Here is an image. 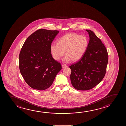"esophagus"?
Returning <instances> with one entry per match:
<instances>
[{"label":"esophagus","mask_w":126,"mask_h":126,"mask_svg":"<svg viewBox=\"0 0 126 126\" xmlns=\"http://www.w3.org/2000/svg\"><path fill=\"white\" fill-rule=\"evenodd\" d=\"M68 66L66 65L65 64H62V68H67Z\"/></svg>","instance_id":"34e87169"}]
</instances>
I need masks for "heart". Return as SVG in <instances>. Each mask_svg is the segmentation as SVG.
Instances as JSON below:
<instances>
[{
	"mask_svg": "<svg viewBox=\"0 0 126 126\" xmlns=\"http://www.w3.org/2000/svg\"><path fill=\"white\" fill-rule=\"evenodd\" d=\"M88 45L86 37L74 33H68L58 39V43H52L50 51L53 58L59 60L64 56L65 61L70 59L72 62L79 61L83 55Z\"/></svg>",
	"mask_w": 126,
	"mask_h": 126,
	"instance_id": "1",
	"label": "heart"
}]
</instances>
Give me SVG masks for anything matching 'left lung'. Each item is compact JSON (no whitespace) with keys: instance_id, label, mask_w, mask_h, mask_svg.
I'll use <instances>...</instances> for the list:
<instances>
[{"instance_id":"8db88e82","label":"left lung","mask_w":126,"mask_h":126,"mask_svg":"<svg viewBox=\"0 0 126 126\" xmlns=\"http://www.w3.org/2000/svg\"><path fill=\"white\" fill-rule=\"evenodd\" d=\"M86 30L90 37L86 50L78 62L69 66L71 84L80 91L91 89L101 82L108 61L107 50L100 39L92 31Z\"/></svg>"}]
</instances>
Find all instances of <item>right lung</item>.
I'll list each match as a JSON object with an SVG mask.
<instances>
[{"label":"right lung","instance_id":"1","mask_svg":"<svg viewBox=\"0 0 126 126\" xmlns=\"http://www.w3.org/2000/svg\"><path fill=\"white\" fill-rule=\"evenodd\" d=\"M59 32L39 29L27 38L19 55L20 73L30 87L44 90L53 83L62 65L52 56L50 46Z\"/></svg>","mask_w":126,"mask_h":126}]
</instances>
